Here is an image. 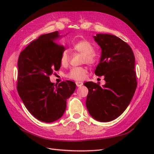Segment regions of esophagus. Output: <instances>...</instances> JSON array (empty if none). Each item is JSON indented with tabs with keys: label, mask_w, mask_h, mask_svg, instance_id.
<instances>
[{
	"label": "esophagus",
	"mask_w": 154,
	"mask_h": 154,
	"mask_svg": "<svg viewBox=\"0 0 154 154\" xmlns=\"http://www.w3.org/2000/svg\"><path fill=\"white\" fill-rule=\"evenodd\" d=\"M76 86L79 87H81L83 85V83L82 82H76Z\"/></svg>",
	"instance_id": "1"
}]
</instances>
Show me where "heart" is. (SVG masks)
Segmentation results:
<instances>
[{
	"instance_id": "b5f03b06",
	"label": "heart",
	"mask_w": 154,
	"mask_h": 154,
	"mask_svg": "<svg viewBox=\"0 0 154 154\" xmlns=\"http://www.w3.org/2000/svg\"><path fill=\"white\" fill-rule=\"evenodd\" d=\"M72 49L77 53L82 54V63L88 65H94L96 61V55L94 51V45L91 42L87 40H82L74 43L72 47ZM70 60L69 54L67 50H65L62 53L60 57V63L63 66L67 65ZM87 69L83 67H72L67 74V77L71 80L80 81L85 78Z\"/></svg>"
}]
</instances>
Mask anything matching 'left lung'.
<instances>
[{"label": "left lung", "mask_w": 154, "mask_h": 154, "mask_svg": "<svg viewBox=\"0 0 154 154\" xmlns=\"http://www.w3.org/2000/svg\"><path fill=\"white\" fill-rule=\"evenodd\" d=\"M101 49L95 74L104 76L105 84L88 82L86 106L92 117L109 122L122 114L131 101L137 87L135 57L130 45L119 37L109 34L94 36Z\"/></svg>", "instance_id": "obj_1"}]
</instances>
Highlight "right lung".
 <instances>
[{
	"instance_id": "add662e5",
	"label": "right lung",
	"mask_w": 154,
	"mask_h": 154,
	"mask_svg": "<svg viewBox=\"0 0 154 154\" xmlns=\"http://www.w3.org/2000/svg\"><path fill=\"white\" fill-rule=\"evenodd\" d=\"M58 31L40 36L20 53L18 60L17 91L26 109L41 122L51 123L63 116L67 100L76 89L75 83L59 84L49 76L61 67L64 46L57 43Z\"/></svg>"
}]
</instances>
